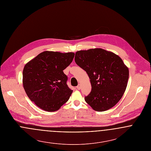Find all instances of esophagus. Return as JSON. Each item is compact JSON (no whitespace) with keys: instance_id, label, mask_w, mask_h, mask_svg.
<instances>
[{"instance_id":"obj_1","label":"esophagus","mask_w":151,"mask_h":151,"mask_svg":"<svg viewBox=\"0 0 151 151\" xmlns=\"http://www.w3.org/2000/svg\"><path fill=\"white\" fill-rule=\"evenodd\" d=\"M81 84H79L77 86V89H78V90H80V89H81Z\"/></svg>"}]
</instances>
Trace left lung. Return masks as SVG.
I'll return each instance as SVG.
<instances>
[{"label": "left lung", "instance_id": "obj_1", "mask_svg": "<svg viewBox=\"0 0 151 151\" xmlns=\"http://www.w3.org/2000/svg\"><path fill=\"white\" fill-rule=\"evenodd\" d=\"M76 64L88 75L91 92L85 97L95 111H104L113 107L121 99L129 77V68L115 53L101 48L78 50Z\"/></svg>", "mask_w": 151, "mask_h": 151}]
</instances>
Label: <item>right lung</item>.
Wrapping results in <instances>:
<instances>
[{"label": "right lung", "instance_id": "obj_1", "mask_svg": "<svg viewBox=\"0 0 151 151\" xmlns=\"http://www.w3.org/2000/svg\"><path fill=\"white\" fill-rule=\"evenodd\" d=\"M74 53L44 51L25 65L22 85L29 98L45 111L58 110L73 90L67 84L63 70L72 62Z\"/></svg>", "mask_w": 151, "mask_h": 151}]
</instances>
